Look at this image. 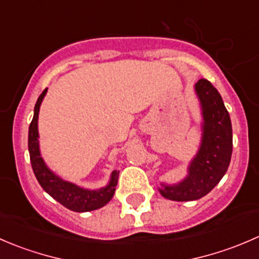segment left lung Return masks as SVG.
Returning <instances> with one entry per match:
<instances>
[{"label": "left lung", "instance_id": "8db88e82", "mask_svg": "<svg viewBox=\"0 0 259 259\" xmlns=\"http://www.w3.org/2000/svg\"><path fill=\"white\" fill-rule=\"evenodd\" d=\"M202 110V139L194 158L188 165V174L177 184L161 183L159 192L176 202L197 200L221 182L231 163L233 137L232 122L221 94L205 79L194 85Z\"/></svg>", "mask_w": 259, "mask_h": 259}]
</instances>
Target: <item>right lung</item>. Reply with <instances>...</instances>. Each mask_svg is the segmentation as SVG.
I'll return each instance as SVG.
<instances>
[{
    "label": "right lung",
    "mask_w": 259,
    "mask_h": 259,
    "mask_svg": "<svg viewBox=\"0 0 259 259\" xmlns=\"http://www.w3.org/2000/svg\"><path fill=\"white\" fill-rule=\"evenodd\" d=\"M46 93H48V89H45L42 94L38 96L35 110H33L32 121L28 127V153H30L31 165H32L36 179L49 195H51L55 200H57L67 209L79 211V213L99 209L108 204L113 198L117 184V178H119V171L114 170L111 173L110 180L105 187L100 188V189H86V188L79 187L74 183L60 178L46 165L45 160L41 156L37 126L40 106Z\"/></svg>",
    "instance_id": "obj_1"
}]
</instances>
